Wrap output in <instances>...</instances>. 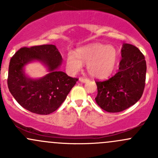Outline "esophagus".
Listing matches in <instances>:
<instances>
[{"mask_svg": "<svg viewBox=\"0 0 158 158\" xmlns=\"http://www.w3.org/2000/svg\"><path fill=\"white\" fill-rule=\"evenodd\" d=\"M79 81L82 82H86L89 81V79H87V78H83V77H80L79 78Z\"/></svg>", "mask_w": 158, "mask_h": 158, "instance_id": "esophagus-1", "label": "esophagus"}]
</instances>
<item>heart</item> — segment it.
Listing matches in <instances>:
<instances>
[{"label": "heart", "instance_id": "1", "mask_svg": "<svg viewBox=\"0 0 158 158\" xmlns=\"http://www.w3.org/2000/svg\"><path fill=\"white\" fill-rule=\"evenodd\" d=\"M117 61V51L114 47L96 44L79 49L76 55L69 53L66 60V66L71 73H74L81 69L82 63H85L91 76L95 78H106L113 73Z\"/></svg>", "mask_w": 158, "mask_h": 158}]
</instances>
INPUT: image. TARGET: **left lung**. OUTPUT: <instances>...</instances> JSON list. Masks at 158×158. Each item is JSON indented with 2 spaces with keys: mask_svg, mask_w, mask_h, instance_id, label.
Masks as SVG:
<instances>
[{
  "mask_svg": "<svg viewBox=\"0 0 158 158\" xmlns=\"http://www.w3.org/2000/svg\"><path fill=\"white\" fill-rule=\"evenodd\" d=\"M119 70L109 79L96 81L97 105L108 112H120L135 105L142 96L145 86V58L131 44H123Z\"/></svg>",
  "mask_w": 158,
  "mask_h": 158,
  "instance_id": "1",
  "label": "left lung"
}]
</instances>
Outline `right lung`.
<instances>
[{
	"label": "right lung",
	"instance_id": "obj_1",
	"mask_svg": "<svg viewBox=\"0 0 158 158\" xmlns=\"http://www.w3.org/2000/svg\"><path fill=\"white\" fill-rule=\"evenodd\" d=\"M62 60L60 52L52 44L22 47L11 57L7 85L22 107L35 114H49L61 106L79 79L57 70ZM32 60L43 61L50 73L40 80L27 77L23 69Z\"/></svg>",
	"mask_w": 158,
	"mask_h": 158
}]
</instances>
